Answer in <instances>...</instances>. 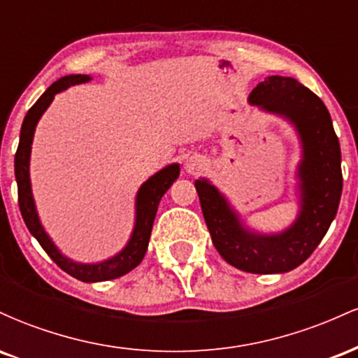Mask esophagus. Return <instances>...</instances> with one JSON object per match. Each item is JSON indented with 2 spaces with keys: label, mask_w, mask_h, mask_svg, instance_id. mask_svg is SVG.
<instances>
[{
  "label": "esophagus",
  "mask_w": 358,
  "mask_h": 358,
  "mask_svg": "<svg viewBox=\"0 0 358 358\" xmlns=\"http://www.w3.org/2000/svg\"><path fill=\"white\" fill-rule=\"evenodd\" d=\"M203 166H205V159L200 155L188 156V158L185 159V170H187V173L190 175H196L199 171H202Z\"/></svg>",
  "instance_id": "1"
}]
</instances>
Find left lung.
Segmentation results:
<instances>
[{"label":"left lung","instance_id":"obj_1","mask_svg":"<svg viewBox=\"0 0 358 358\" xmlns=\"http://www.w3.org/2000/svg\"><path fill=\"white\" fill-rule=\"evenodd\" d=\"M249 104L282 117L296 131L301 148L294 171L296 219L285 231L259 232L210 180H195V188L220 256L245 273L281 274L303 264L334 222L343 187L342 153L328 109L293 77H266L249 94Z\"/></svg>","mask_w":358,"mask_h":358}]
</instances>
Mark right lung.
<instances>
[{
	"mask_svg": "<svg viewBox=\"0 0 358 358\" xmlns=\"http://www.w3.org/2000/svg\"><path fill=\"white\" fill-rule=\"evenodd\" d=\"M89 80H92V77L85 76V73H72V76L62 77V79L53 82L50 87L40 96V99L31 106V109L28 110L23 119L22 131H20V145L15 155V178L16 185H18L20 212H22L28 231L38 241L45 252L52 257V261L60 269L71 274L72 278L84 282H99L124 276L143 261L148 250V244H150L151 229H153L159 200L168 192V188L173 185L175 180L178 178L180 165L178 163H171V165L162 168L139 187L136 202H134L133 232H131L129 241L126 242L124 248L119 250L117 254L99 262H77L65 256V254H62V250L57 248L55 242L45 231L42 220L38 217V210H36L30 180L31 145H34L36 124H38L45 110L48 109V106L52 104L53 97L62 90L72 87V85L85 84Z\"/></svg>",
	"mask_w": 358,
	"mask_h": 358,
	"instance_id": "obj_1",
	"label": "right lung"
}]
</instances>
